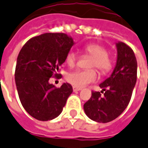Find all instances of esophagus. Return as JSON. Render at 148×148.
<instances>
[{
    "label": "esophagus",
    "instance_id": "esophagus-1",
    "mask_svg": "<svg viewBox=\"0 0 148 148\" xmlns=\"http://www.w3.org/2000/svg\"><path fill=\"white\" fill-rule=\"evenodd\" d=\"M73 91L74 92H77V91H80V90H81V88H78V87H76V86H73Z\"/></svg>",
    "mask_w": 148,
    "mask_h": 148
}]
</instances>
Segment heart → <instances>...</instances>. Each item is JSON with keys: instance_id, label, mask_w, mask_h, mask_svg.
<instances>
[{"instance_id": "heart-1", "label": "heart", "mask_w": 148, "mask_h": 148, "mask_svg": "<svg viewBox=\"0 0 148 148\" xmlns=\"http://www.w3.org/2000/svg\"><path fill=\"white\" fill-rule=\"evenodd\" d=\"M86 53L93 56L90 60L89 67H96L102 74H106L112 69V62L108 56V52L106 49L99 45H88L85 48ZM77 61V55L74 51L67 53L66 62L69 67H75ZM67 81L72 86L82 88L93 83L97 79V73L95 69L78 70L70 72L67 75Z\"/></svg>"}]
</instances>
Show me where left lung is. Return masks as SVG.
I'll return each mask as SVG.
<instances>
[{"instance_id":"8db88e82","label":"left lung","mask_w":148,"mask_h":148,"mask_svg":"<svg viewBox=\"0 0 148 148\" xmlns=\"http://www.w3.org/2000/svg\"><path fill=\"white\" fill-rule=\"evenodd\" d=\"M117 58L111 76L99 85L100 92H92L84 104L86 116L96 122L108 123L115 120L127 108L137 81V60L130 46L116 43Z\"/></svg>"}]
</instances>
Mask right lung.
Wrapping results in <instances>:
<instances>
[{
    "label": "right lung",
    "instance_id": "right-lung-1",
    "mask_svg": "<svg viewBox=\"0 0 148 148\" xmlns=\"http://www.w3.org/2000/svg\"><path fill=\"white\" fill-rule=\"evenodd\" d=\"M75 42L64 33H44L30 39L17 58L15 84L26 112L38 121L58 116L72 93L68 83L55 88L49 80L58 76L59 67L65 62Z\"/></svg>",
    "mask_w": 148,
    "mask_h": 148
}]
</instances>
